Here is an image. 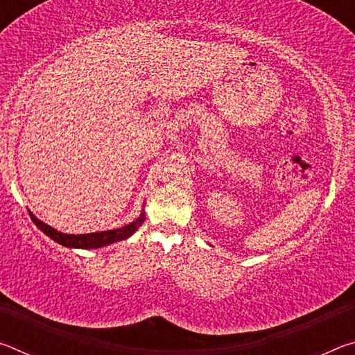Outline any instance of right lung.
<instances>
[{
  "mask_svg": "<svg viewBox=\"0 0 355 355\" xmlns=\"http://www.w3.org/2000/svg\"><path fill=\"white\" fill-rule=\"evenodd\" d=\"M29 216H31L34 224L37 225L46 236H50L53 241H56L58 244H62L65 248H73V249H98L116 241H122V239H127L133 235L137 228L141 227L144 219H146V214L142 211L139 218L131 222V224L116 228V230L84 233V235H67V233L58 232L56 228H53L50 225H46L45 222L39 220L31 211H29Z\"/></svg>",
  "mask_w": 355,
  "mask_h": 355,
  "instance_id": "right-lung-1",
  "label": "right lung"
}]
</instances>
